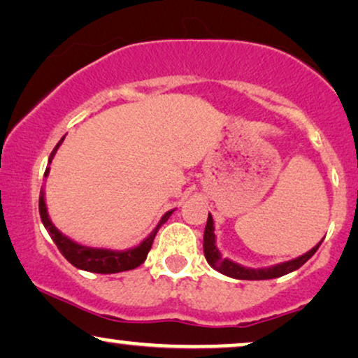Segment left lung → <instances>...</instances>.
I'll list each match as a JSON object with an SVG mask.
<instances>
[{
    "label": "left lung",
    "instance_id": "8db88e82",
    "mask_svg": "<svg viewBox=\"0 0 358 358\" xmlns=\"http://www.w3.org/2000/svg\"><path fill=\"white\" fill-rule=\"evenodd\" d=\"M320 243L315 244V246L312 248L310 251H307L306 255L296 257V259L280 262V264H274V266H269V268H261V269L244 268V266L238 264V262H234L231 259H228V257L221 256L220 250L216 248L215 221H213V216L208 213L205 236H203V252H205L208 264H210L213 269L218 271V273L228 275V278L243 279V280H262V279L280 278V275L289 274V273H292V271L299 269L304 262L309 261L310 257L315 255V251L319 250Z\"/></svg>",
    "mask_w": 358,
    "mask_h": 358
}]
</instances>
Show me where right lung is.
Instances as JSON below:
<instances>
[{"instance_id": "add662e5", "label": "right lung", "mask_w": 358, "mask_h": 358, "mask_svg": "<svg viewBox=\"0 0 358 358\" xmlns=\"http://www.w3.org/2000/svg\"><path fill=\"white\" fill-rule=\"evenodd\" d=\"M64 138L66 135L59 140L57 145L54 147L51 155H49L48 164H51L54 155H56L57 148L61 147L62 142H64ZM48 175H49V166L46 169V171H44V178H46ZM171 213H173V210L166 211L165 215L162 216V220L158 221L157 228L153 229V231L148 234V236L143 239L138 246L129 248V250H124V251L107 250V248H90V246H84V244L72 241L71 238H67L66 234L59 231L56 226H54L51 218H49L46 200H44V188L41 189V194H39L41 221H43L44 228L48 229L49 236H51L52 241L56 243L57 250L61 251V255L78 269L89 271V273H97V274H115V273H122V271H130V269L138 268V266L147 259V255L148 251H150L153 239L157 236V231L160 229V226L170 218Z\"/></svg>"}]
</instances>
